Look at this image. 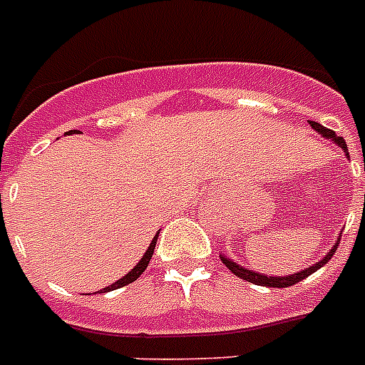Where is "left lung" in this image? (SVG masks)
<instances>
[{
    "label": "left lung",
    "mask_w": 365,
    "mask_h": 365,
    "mask_svg": "<svg viewBox=\"0 0 365 365\" xmlns=\"http://www.w3.org/2000/svg\"><path fill=\"white\" fill-rule=\"evenodd\" d=\"M309 125L314 128V130L320 134L322 138H326V140H331V142L335 143V145H339L341 149H343V153H345V157H349V149H346V142L343 140L341 136H337L334 130H329V128H326V126H322L320 123H314V121H309ZM365 170V166H364ZM343 233V231H341ZM341 233L339 237H337V240L334 242V246H331V250H329L328 254L324 255L322 259L317 261V263H312L311 267H305V269H301V271L294 272V274H286V277H274V274H263V272H257V271H252V269H246V267L239 265L235 259H229L227 255H220L223 261V265L227 267L229 271L233 272L235 277L242 278V280H246V282H252V284H257V286H269V288H288V286H294V284H297L299 280H303V278H307L309 274H312L314 271H318L320 267H324L326 263H328L329 259H331V255H334V252L337 250V246H339V240H341Z\"/></svg>",
    "instance_id": "obj_1"
}]
</instances>
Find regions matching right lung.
<instances>
[{
  "mask_svg": "<svg viewBox=\"0 0 365 365\" xmlns=\"http://www.w3.org/2000/svg\"><path fill=\"white\" fill-rule=\"evenodd\" d=\"M66 134H73V130L66 132ZM159 233H160V231H157V235H155V237H153V240L149 242L148 250H145V254L142 255V259L138 261L136 265L132 267L130 271L126 272L125 277H121V278H119V280H117V282L110 284V286H106L104 289H100L98 294H106V292H111V289L123 288V286H126V284L134 282V280H136V278L140 277V274H142V272L145 271V269H148L149 261H151V255H153V252H155V244H157V237H159Z\"/></svg>",
  "mask_w": 365,
  "mask_h": 365,
  "instance_id": "1",
  "label": "right lung"
}]
</instances>
